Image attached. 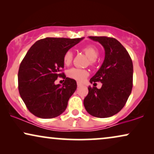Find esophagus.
Returning <instances> with one entry per match:
<instances>
[{"mask_svg":"<svg viewBox=\"0 0 154 154\" xmlns=\"http://www.w3.org/2000/svg\"><path fill=\"white\" fill-rule=\"evenodd\" d=\"M77 85H78V87H81V86L82 85V83H79V82H77Z\"/></svg>","mask_w":154,"mask_h":154,"instance_id":"obj_1","label":"esophagus"}]
</instances>
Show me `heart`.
I'll use <instances>...</instances> for the list:
<instances>
[{
    "label": "heart",
    "mask_w": 154,
    "mask_h": 154,
    "mask_svg": "<svg viewBox=\"0 0 154 154\" xmlns=\"http://www.w3.org/2000/svg\"><path fill=\"white\" fill-rule=\"evenodd\" d=\"M82 51L90 59V64H93L99 56V50L93 45H86L82 48ZM73 61V52L67 50L63 56V62L66 66H69ZM89 73L85 69L79 68L70 69L67 72V75L71 79L78 81H83L88 76Z\"/></svg>",
    "instance_id": "heart-1"
}]
</instances>
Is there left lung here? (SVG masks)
Here are the masks:
<instances>
[{"mask_svg": "<svg viewBox=\"0 0 154 154\" xmlns=\"http://www.w3.org/2000/svg\"><path fill=\"white\" fill-rule=\"evenodd\" d=\"M89 38L104 47L105 58L100 69L90 80L94 84L101 82L102 88L89 86L83 104L92 116L111 117L123 108L131 93L133 65L128 51L116 39L106 36Z\"/></svg>", "mask_w": 154, "mask_h": 154, "instance_id": "obj_1", "label": "left lung"}]
</instances>
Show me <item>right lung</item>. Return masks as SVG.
I'll list each match as a JSON object with an SVG mask.
<instances>
[{"mask_svg":"<svg viewBox=\"0 0 154 154\" xmlns=\"http://www.w3.org/2000/svg\"><path fill=\"white\" fill-rule=\"evenodd\" d=\"M84 38H45L35 42L21 62L18 89L27 109L41 119L55 118L66 110L68 101L77 88L75 80L61 73L63 56ZM63 76L65 83L55 85Z\"/></svg>","mask_w":154,"mask_h":154,"instance_id":"obj_1","label":"right lung"}]
</instances>
